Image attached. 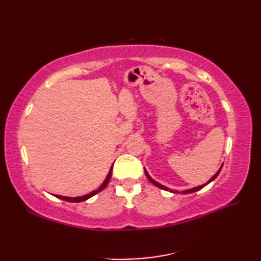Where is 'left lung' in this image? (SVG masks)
<instances>
[{
    "label": "left lung",
    "instance_id": "1",
    "mask_svg": "<svg viewBox=\"0 0 261 261\" xmlns=\"http://www.w3.org/2000/svg\"><path fill=\"white\" fill-rule=\"evenodd\" d=\"M223 166V165H222ZM222 166H221V167H220V169L218 170V171H216V174L212 177V178H211L208 181H206V182H205V184H203V185H201V186H197V187H194V188H191V190H186V191H182L181 193L182 194H190V193H194V192H197V191H199V190H202V188L203 187H205V186H206L207 184H210V182L211 181H213L215 178H216V177H218V175L220 174V171H221V169H222ZM145 174H146V176L148 177V179L149 180H150L151 182H152V184L154 185V186H157V187H159V188H162V190H164V191H169V188L168 187H166V186H164V185H162V184H159V182L158 181H156V180H154V179H152L151 178V177H150V175H149L148 174V171L145 169ZM169 192H171V193H176L177 191H169ZM177 193H178V192H177Z\"/></svg>",
    "mask_w": 261,
    "mask_h": 261
}]
</instances>
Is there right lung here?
I'll return each mask as SVG.
<instances>
[{
  "label": "right lung",
  "instance_id": "add662e5",
  "mask_svg": "<svg viewBox=\"0 0 261 261\" xmlns=\"http://www.w3.org/2000/svg\"><path fill=\"white\" fill-rule=\"evenodd\" d=\"M112 169H113V165L111 166V168H110L109 174H108V176H107V178L104 179L103 184H102L101 186H99V187L97 188V190H95V191L91 192L90 194H86V195H83V196H77V197H68V196H62V195H54V196H56L57 198H60V199H64V201L71 202V203H80V202H84V201H86V199L91 198L92 196L96 195L97 193H99V192H101V191H103L104 188L108 186L109 181H110V179H111V176H112Z\"/></svg>",
  "mask_w": 261,
  "mask_h": 261
}]
</instances>
